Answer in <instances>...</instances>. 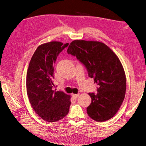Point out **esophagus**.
I'll use <instances>...</instances> for the list:
<instances>
[{"label": "esophagus", "mask_w": 146, "mask_h": 146, "mask_svg": "<svg viewBox=\"0 0 146 146\" xmlns=\"http://www.w3.org/2000/svg\"><path fill=\"white\" fill-rule=\"evenodd\" d=\"M72 96L74 97V98H78V97L79 96V94H72Z\"/></svg>", "instance_id": "esophagus-1"}]
</instances>
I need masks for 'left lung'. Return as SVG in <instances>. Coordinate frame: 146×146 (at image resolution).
<instances>
[{
    "label": "left lung",
    "mask_w": 146,
    "mask_h": 146,
    "mask_svg": "<svg viewBox=\"0 0 146 146\" xmlns=\"http://www.w3.org/2000/svg\"><path fill=\"white\" fill-rule=\"evenodd\" d=\"M67 51L85 66L88 76L98 85L97 93H89L91 103L86 108L88 116L98 122L111 119L122 105L126 91L125 74L118 57L98 41L75 40Z\"/></svg>",
    "instance_id": "obj_1"
}]
</instances>
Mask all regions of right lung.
Returning <instances> with one entry per match:
<instances>
[{"label": "right lung", "mask_w": 146, "mask_h": 146, "mask_svg": "<svg viewBox=\"0 0 146 146\" xmlns=\"http://www.w3.org/2000/svg\"><path fill=\"white\" fill-rule=\"evenodd\" d=\"M69 45L52 41L39 46L29 66L26 79L27 96L32 108L39 117L47 122H56L69 111V95L54 90V64L60 53Z\"/></svg>", "instance_id": "add662e5"}]
</instances>
